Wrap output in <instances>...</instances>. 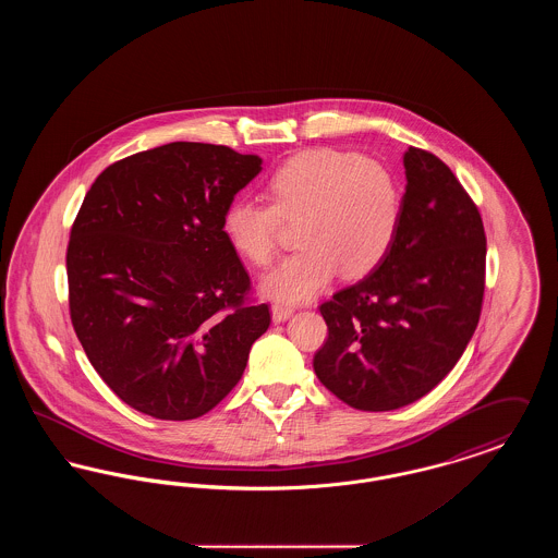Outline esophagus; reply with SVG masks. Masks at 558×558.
<instances>
[{"label":"esophagus","instance_id":"esophagus-1","mask_svg":"<svg viewBox=\"0 0 558 558\" xmlns=\"http://www.w3.org/2000/svg\"><path fill=\"white\" fill-rule=\"evenodd\" d=\"M292 314H294V307H291V305H282V303L271 305V318H274V322H284V319L291 318Z\"/></svg>","mask_w":558,"mask_h":558}]
</instances>
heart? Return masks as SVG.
Wrapping results in <instances>:
<instances>
[{"instance_id": "obj_1", "label": "heart", "mask_w": 558, "mask_h": 558, "mask_svg": "<svg viewBox=\"0 0 558 558\" xmlns=\"http://www.w3.org/2000/svg\"><path fill=\"white\" fill-rule=\"evenodd\" d=\"M267 205L239 198L228 205L221 230L253 266H269L280 221L299 223V251L259 282L264 296L303 303L341 271L362 278L391 251L401 221V190L387 167L341 150H307L282 162L267 180Z\"/></svg>"}]
</instances>
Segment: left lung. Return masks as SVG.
Wrapping results in <instances>:
<instances>
[{"instance_id":"1","label":"left lung","mask_w":558,"mask_h":558,"mask_svg":"<svg viewBox=\"0 0 558 558\" xmlns=\"http://www.w3.org/2000/svg\"><path fill=\"white\" fill-rule=\"evenodd\" d=\"M398 236L366 278L319 312L328 339L319 383L355 410L387 412L437 387L477 328L485 232L475 203L435 155L403 153Z\"/></svg>"}]
</instances>
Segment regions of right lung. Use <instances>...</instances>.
<instances>
[{
  "mask_svg": "<svg viewBox=\"0 0 558 558\" xmlns=\"http://www.w3.org/2000/svg\"><path fill=\"white\" fill-rule=\"evenodd\" d=\"M262 159L171 142L107 167L66 251L69 305L92 366L133 410L190 421L226 398L269 326L221 219Z\"/></svg>",
  "mask_w": 558,
  "mask_h": 558,
  "instance_id": "obj_1",
  "label": "right lung"
}]
</instances>
